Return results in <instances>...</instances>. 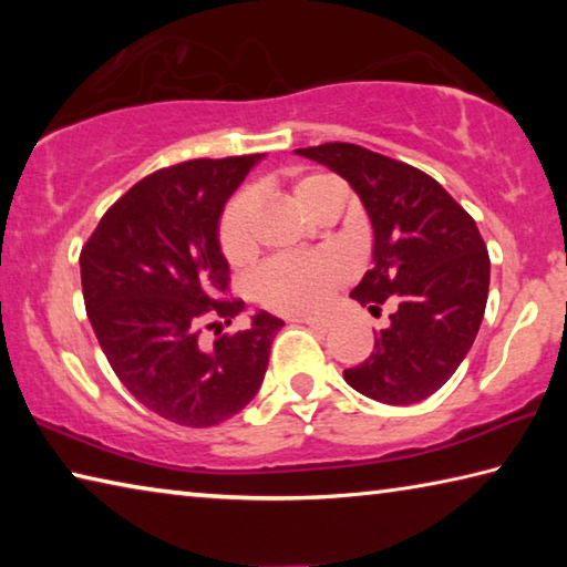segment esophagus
Segmentation results:
<instances>
[{
  "mask_svg": "<svg viewBox=\"0 0 567 567\" xmlns=\"http://www.w3.org/2000/svg\"><path fill=\"white\" fill-rule=\"evenodd\" d=\"M292 322H300V324H307V328H310L312 332H318V334H324V332H330V328H332V324H330L328 320H315V318H295Z\"/></svg>",
  "mask_w": 567,
  "mask_h": 567,
  "instance_id": "esophagus-1",
  "label": "esophagus"
}]
</instances>
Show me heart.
<instances>
[{"label": "heart", "mask_w": 567, "mask_h": 567, "mask_svg": "<svg viewBox=\"0 0 567 567\" xmlns=\"http://www.w3.org/2000/svg\"><path fill=\"white\" fill-rule=\"evenodd\" d=\"M290 197L307 217L320 219L342 207L344 189L332 175H297L290 179ZM257 199L237 192L219 213L217 245L229 265H245L257 252L255 237ZM352 277V262L334 249L312 255H282L265 262L252 275L249 292L265 310L287 318H312L332 305L334 295Z\"/></svg>", "instance_id": "obj_1"}]
</instances>
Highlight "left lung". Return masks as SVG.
<instances>
[{
  "instance_id": "obj_1",
  "label": "left lung",
  "mask_w": 567,
  "mask_h": 567,
  "mask_svg": "<svg viewBox=\"0 0 567 567\" xmlns=\"http://www.w3.org/2000/svg\"><path fill=\"white\" fill-rule=\"evenodd\" d=\"M350 182L372 223V270L352 297L375 315L392 302L370 358L348 385L385 405L433 395L473 348L491 287V257L475 219L425 172L350 142L302 147Z\"/></svg>"
}]
</instances>
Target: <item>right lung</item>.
Here are the masks:
<instances>
[{
	"instance_id": "1",
	"label": "right lung",
	"mask_w": 567,
	"mask_h": 567,
	"mask_svg": "<svg viewBox=\"0 0 567 567\" xmlns=\"http://www.w3.org/2000/svg\"><path fill=\"white\" fill-rule=\"evenodd\" d=\"M257 159L203 157L152 172L102 215L80 252L84 307L114 375L185 427L219 425L257 395L285 324L260 312L209 348L199 340L245 307L227 297L217 223Z\"/></svg>"
}]
</instances>
